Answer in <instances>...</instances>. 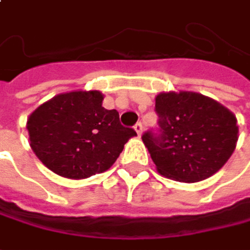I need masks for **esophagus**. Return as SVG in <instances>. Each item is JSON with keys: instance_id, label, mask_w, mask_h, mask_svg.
Instances as JSON below:
<instances>
[{"instance_id": "1", "label": "esophagus", "mask_w": 250, "mask_h": 250, "mask_svg": "<svg viewBox=\"0 0 250 250\" xmlns=\"http://www.w3.org/2000/svg\"><path fill=\"white\" fill-rule=\"evenodd\" d=\"M133 129L136 131V133H138V135H142L144 126H142V124H141V122H136V124H135V126H133Z\"/></svg>"}]
</instances>
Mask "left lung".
<instances>
[{"label": "left lung", "instance_id": "8db88e82", "mask_svg": "<svg viewBox=\"0 0 250 250\" xmlns=\"http://www.w3.org/2000/svg\"><path fill=\"white\" fill-rule=\"evenodd\" d=\"M159 132L142 141L157 171L171 180L195 183L217 173L238 142L236 117L215 100L193 91L156 97Z\"/></svg>", "mask_w": 250, "mask_h": 250}]
</instances>
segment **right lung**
I'll list each match as a JSON object with an SVG mask.
<instances>
[{"label":"right lung","mask_w":250,"mask_h":250,"mask_svg":"<svg viewBox=\"0 0 250 250\" xmlns=\"http://www.w3.org/2000/svg\"><path fill=\"white\" fill-rule=\"evenodd\" d=\"M97 91L59 94L28 118L32 150L49 170L66 179H87L111 167L135 136L119 122L117 109L103 106Z\"/></svg>","instance_id":"add662e5"}]
</instances>
